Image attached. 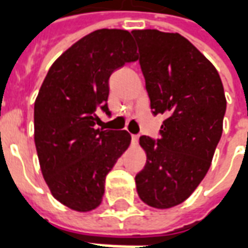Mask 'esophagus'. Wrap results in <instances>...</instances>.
<instances>
[{
    "label": "esophagus",
    "mask_w": 248,
    "mask_h": 248,
    "mask_svg": "<svg viewBox=\"0 0 248 248\" xmlns=\"http://www.w3.org/2000/svg\"><path fill=\"white\" fill-rule=\"evenodd\" d=\"M138 140H140V137H138V135H131V142H133V145H138Z\"/></svg>",
    "instance_id": "1"
}]
</instances>
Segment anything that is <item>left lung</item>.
Here are the masks:
<instances>
[{
  "label": "left lung",
  "instance_id": "8db88e82",
  "mask_svg": "<svg viewBox=\"0 0 248 248\" xmlns=\"http://www.w3.org/2000/svg\"><path fill=\"white\" fill-rule=\"evenodd\" d=\"M154 114H163L161 138L142 135L146 165L137 192L150 207L171 208L195 191L211 166L223 131L226 97L211 62L179 33L133 30Z\"/></svg>",
  "mask_w": 248,
  "mask_h": 248
}]
</instances>
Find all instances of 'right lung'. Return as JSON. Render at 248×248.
<instances>
[{"label":"right lung","mask_w":248,"mask_h":248,"mask_svg":"<svg viewBox=\"0 0 248 248\" xmlns=\"http://www.w3.org/2000/svg\"><path fill=\"white\" fill-rule=\"evenodd\" d=\"M138 60L127 30L99 29L57 58L34 102V142L51 195L78 213L102 202L105 179L127 150L126 130L95 129L97 111L108 114V78Z\"/></svg>","instance_id":"right-lung-1"}]
</instances>
